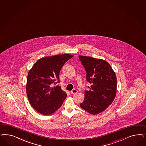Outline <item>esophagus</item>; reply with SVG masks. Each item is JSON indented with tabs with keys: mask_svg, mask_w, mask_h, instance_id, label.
Instances as JSON below:
<instances>
[{
	"mask_svg": "<svg viewBox=\"0 0 146 146\" xmlns=\"http://www.w3.org/2000/svg\"><path fill=\"white\" fill-rule=\"evenodd\" d=\"M78 92V91L77 90L74 89L72 90L71 91H70L71 94H75Z\"/></svg>",
	"mask_w": 146,
	"mask_h": 146,
	"instance_id": "34e87169",
	"label": "esophagus"
}]
</instances>
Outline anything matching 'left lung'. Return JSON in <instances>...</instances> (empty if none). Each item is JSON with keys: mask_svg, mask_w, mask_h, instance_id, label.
Listing matches in <instances>:
<instances>
[{"mask_svg": "<svg viewBox=\"0 0 146 146\" xmlns=\"http://www.w3.org/2000/svg\"><path fill=\"white\" fill-rule=\"evenodd\" d=\"M86 71V80L90 89L85 91L80 107L96 115L101 113L112 103L117 94L115 73L108 62L100 58L79 55Z\"/></svg>", "mask_w": 146, "mask_h": 146, "instance_id": "8db88e82", "label": "left lung"}]
</instances>
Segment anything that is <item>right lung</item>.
I'll list each match as a JSON object with an SVG mask.
<instances>
[{"label": "right lung", "mask_w": 146, "mask_h": 146, "mask_svg": "<svg viewBox=\"0 0 146 146\" xmlns=\"http://www.w3.org/2000/svg\"><path fill=\"white\" fill-rule=\"evenodd\" d=\"M73 56L64 54L41 58L29 71L26 92L29 103L38 113L49 115L61 106L67 94L59 85H52L59 80L62 67Z\"/></svg>", "instance_id": "obj_1"}]
</instances>
